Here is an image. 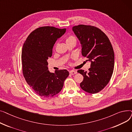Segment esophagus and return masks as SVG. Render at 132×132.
<instances>
[{
  "label": "esophagus",
  "mask_w": 132,
  "mask_h": 132,
  "mask_svg": "<svg viewBox=\"0 0 132 132\" xmlns=\"http://www.w3.org/2000/svg\"><path fill=\"white\" fill-rule=\"evenodd\" d=\"M70 73L71 74H72V75H74V74H76L77 73V72L76 71H73V70H72V71H71L70 72Z\"/></svg>",
  "instance_id": "esophagus-1"
}]
</instances>
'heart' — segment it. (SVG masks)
Instances as JSON below:
<instances>
[{
    "label": "heart",
    "instance_id": "heart-1",
    "mask_svg": "<svg viewBox=\"0 0 132 132\" xmlns=\"http://www.w3.org/2000/svg\"><path fill=\"white\" fill-rule=\"evenodd\" d=\"M76 41H77V39H76L75 37L73 36H72V35L69 36L66 39V44H68V43H72V42H74V43H76Z\"/></svg>",
    "mask_w": 132,
    "mask_h": 132
}]
</instances>
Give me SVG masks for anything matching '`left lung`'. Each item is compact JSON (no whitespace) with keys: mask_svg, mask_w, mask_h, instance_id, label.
<instances>
[{"mask_svg":"<svg viewBox=\"0 0 132 132\" xmlns=\"http://www.w3.org/2000/svg\"><path fill=\"white\" fill-rule=\"evenodd\" d=\"M82 46V54L91 61L89 72L79 70L84 77L80 87L90 94H96L108 84L113 74L114 54L106 35L96 27L79 24L72 28Z\"/></svg>","mask_w":132,"mask_h":132,"instance_id":"obj_1","label":"left lung"}]
</instances>
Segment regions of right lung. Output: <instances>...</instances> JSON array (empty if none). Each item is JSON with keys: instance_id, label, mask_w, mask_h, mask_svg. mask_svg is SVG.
Segmentation results:
<instances>
[{"instance_id": "right-lung-1", "label": "right lung", "mask_w": 132, "mask_h": 132, "mask_svg": "<svg viewBox=\"0 0 132 132\" xmlns=\"http://www.w3.org/2000/svg\"><path fill=\"white\" fill-rule=\"evenodd\" d=\"M65 32L66 28L41 27L29 34L23 44L21 54L23 77L40 96L51 97L58 94L69 75L66 70L50 73L47 61L52 56L55 42Z\"/></svg>"}]
</instances>
